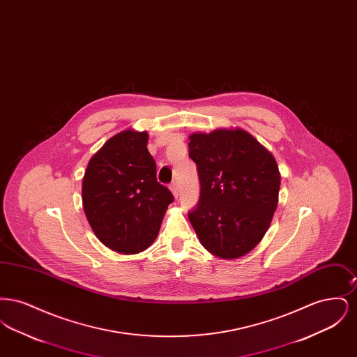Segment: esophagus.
<instances>
[{"label":"esophagus","instance_id":"34e87169","mask_svg":"<svg viewBox=\"0 0 357 357\" xmlns=\"http://www.w3.org/2000/svg\"><path fill=\"white\" fill-rule=\"evenodd\" d=\"M171 191H172V194H174V197L175 198H178V195H179V187L176 185V182H172L170 185Z\"/></svg>","mask_w":357,"mask_h":357}]
</instances>
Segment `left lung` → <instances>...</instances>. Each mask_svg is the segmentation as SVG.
I'll use <instances>...</instances> for the list:
<instances>
[{
  "instance_id": "left-lung-1",
  "label": "left lung",
  "mask_w": 357,
  "mask_h": 357,
  "mask_svg": "<svg viewBox=\"0 0 357 357\" xmlns=\"http://www.w3.org/2000/svg\"><path fill=\"white\" fill-rule=\"evenodd\" d=\"M201 192L188 211L204 248L221 258L248 255L268 231L278 204L281 176L264 146L243 130L190 135Z\"/></svg>"
}]
</instances>
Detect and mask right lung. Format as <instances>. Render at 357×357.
<instances>
[{"mask_svg":"<svg viewBox=\"0 0 357 357\" xmlns=\"http://www.w3.org/2000/svg\"><path fill=\"white\" fill-rule=\"evenodd\" d=\"M147 132L123 131L95 153L83 179V207L96 237L109 249L135 255L158 237L170 190L156 179Z\"/></svg>","mask_w":357,"mask_h":357,"instance_id":"right-lung-1","label":"right lung"}]
</instances>
